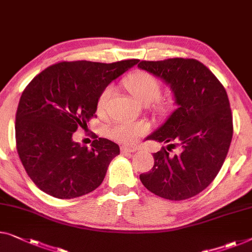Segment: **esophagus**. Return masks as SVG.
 Instances as JSON below:
<instances>
[{"instance_id":"1","label":"esophagus","mask_w":252,"mask_h":252,"mask_svg":"<svg viewBox=\"0 0 252 252\" xmlns=\"http://www.w3.org/2000/svg\"><path fill=\"white\" fill-rule=\"evenodd\" d=\"M137 147H133V146H121V153L127 154V153H136Z\"/></svg>"}]
</instances>
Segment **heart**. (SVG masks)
I'll return each instance as SVG.
<instances>
[{
  "instance_id": "obj_1",
  "label": "heart",
  "mask_w": 252,
  "mask_h": 252,
  "mask_svg": "<svg viewBox=\"0 0 252 252\" xmlns=\"http://www.w3.org/2000/svg\"><path fill=\"white\" fill-rule=\"evenodd\" d=\"M126 86L134 98L145 104L152 103L158 98L160 89H162L158 79L144 71H139L127 77ZM112 94H113V88L111 86H108L99 94L98 99H97V110L100 113L106 110ZM148 130V123L142 121L119 122L111 127L110 136L122 144H133L138 140L139 137L147 133Z\"/></svg>"
}]
</instances>
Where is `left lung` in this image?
<instances>
[{
  "label": "left lung",
  "mask_w": 252,
  "mask_h": 252,
  "mask_svg": "<svg viewBox=\"0 0 252 252\" xmlns=\"http://www.w3.org/2000/svg\"><path fill=\"white\" fill-rule=\"evenodd\" d=\"M138 66L166 82L178 105L147 137L168 145L154 153V166L140 174V181L150 192L168 200L196 196L219 174L230 148L233 120L226 90L194 59L141 61ZM174 147L182 153L172 157L167 151Z\"/></svg>",
  "instance_id": "left-lung-1"
}]
</instances>
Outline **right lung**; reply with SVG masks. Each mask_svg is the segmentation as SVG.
<instances>
[{
	"label": "right lung",
	"instance_id": "add662e5",
	"mask_svg": "<svg viewBox=\"0 0 252 252\" xmlns=\"http://www.w3.org/2000/svg\"><path fill=\"white\" fill-rule=\"evenodd\" d=\"M139 60L59 62L29 82L16 114L17 152L32 182L52 197L72 199L100 186L115 142L93 136L92 148L72 140L97 110L99 94Z\"/></svg>",
	"mask_w": 252,
	"mask_h": 252
}]
</instances>
